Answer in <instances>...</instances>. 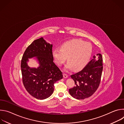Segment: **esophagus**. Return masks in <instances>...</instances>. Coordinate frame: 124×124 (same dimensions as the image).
<instances>
[{
    "label": "esophagus",
    "mask_w": 124,
    "mask_h": 124,
    "mask_svg": "<svg viewBox=\"0 0 124 124\" xmlns=\"http://www.w3.org/2000/svg\"><path fill=\"white\" fill-rule=\"evenodd\" d=\"M68 77V76L67 74H65V73L63 74V77H64V78H67Z\"/></svg>",
    "instance_id": "obj_1"
}]
</instances>
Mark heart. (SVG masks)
Listing matches in <instances>:
<instances>
[{
	"instance_id": "b5f03b06",
	"label": "heart",
	"mask_w": 124,
	"mask_h": 124,
	"mask_svg": "<svg viewBox=\"0 0 124 124\" xmlns=\"http://www.w3.org/2000/svg\"><path fill=\"white\" fill-rule=\"evenodd\" d=\"M92 54L90 44L80 39H74L63 43L60 48L52 51V55L56 63L61 66L68 61L65 69H82L89 62Z\"/></svg>"
}]
</instances>
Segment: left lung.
Segmentation results:
<instances>
[{"label": "left lung", "instance_id": "8db88e82", "mask_svg": "<svg viewBox=\"0 0 124 124\" xmlns=\"http://www.w3.org/2000/svg\"><path fill=\"white\" fill-rule=\"evenodd\" d=\"M80 71L70 76L75 81V86L69 89L73 97L83 100L91 96L98 88L103 69L101 54H97Z\"/></svg>", "mask_w": 124, "mask_h": 124}]
</instances>
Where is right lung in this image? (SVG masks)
I'll list each match as a JSON object with an SVG mask.
<instances>
[{
  "label": "right lung",
  "mask_w": 124,
  "mask_h": 124,
  "mask_svg": "<svg viewBox=\"0 0 124 124\" xmlns=\"http://www.w3.org/2000/svg\"><path fill=\"white\" fill-rule=\"evenodd\" d=\"M52 45L41 38L34 41L26 49L21 61V70L23 85L33 97L45 99L54 91V84L63 78L62 72L54 62ZM36 56L40 66L31 68L27 65L28 58Z\"/></svg>",
  "instance_id": "right-lung-1"
}]
</instances>
